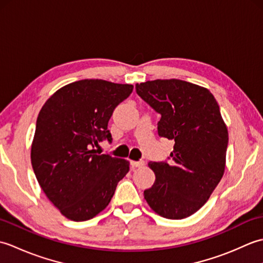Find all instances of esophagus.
<instances>
[{
    "instance_id": "34e87169",
    "label": "esophagus",
    "mask_w": 263,
    "mask_h": 263,
    "mask_svg": "<svg viewBox=\"0 0 263 263\" xmlns=\"http://www.w3.org/2000/svg\"><path fill=\"white\" fill-rule=\"evenodd\" d=\"M144 165L143 160H139V161H131V166L133 168H137V167H142Z\"/></svg>"
}]
</instances>
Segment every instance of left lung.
I'll use <instances>...</instances> for the list:
<instances>
[{
    "label": "left lung",
    "instance_id": "left-lung-1",
    "mask_svg": "<svg viewBox=\"0 0 263 263\" xmlns=\"http://www.w3.org/2000/svg\"><path fill=\"white\" fill-rule=\"evenodd\" d=\"M136 91L160 115L158 136L175 142L170 163H149L156 180L144 199L161 217L183 219L206 202L224 175L228 132L219 105L208 89L178 79L137 83Z\"/></svg>",
    "mask_w": 263,
    "mask_h": 263
}]
</instances>
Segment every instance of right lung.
<instances>
[{
	"instance_id": "add662e5",
	"label": "right lung",
	"mask_w": 263,
	"mask_h": 263,
	"mask_svg": "<svg viewBox=\"0 0 263 263\" xmlns=\"http://www.w3.org/2000/svg\"><path fill=\"white\" fill-rule=\"evenodd\" d=\"M132 90V85L99 79L76 81L55 92L39 111L32 170L49 201L71 220H89L103 211L130 170L126 159L93 148L111 142L108 121Z\"/></svg>"
}]
</instances>
